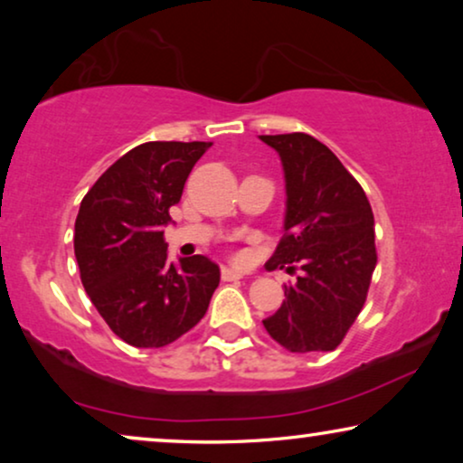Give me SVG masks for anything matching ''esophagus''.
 Listing matches in <instances>:
<instances>
[{
    "instance_id": "esophagus-1",
    "label": "esophagus",
    "mask_w": 463,
    "mask_h": 463,
    "mask_svg": "<svg viewBox=\"0 0 463 463\" xmlns=\"http://www.w3.org/2000/svg\"><path fill=\"white\" fill-rule=\"evenodd\" d=\"M221 278H223L225 282H233V280H240V278H242V274H240L238 269L223 268V269H221Z\"/></svg>"
}]
</instances>
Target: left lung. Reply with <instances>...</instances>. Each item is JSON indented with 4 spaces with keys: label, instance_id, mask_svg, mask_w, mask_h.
<instances>
[{
    "label": "left lung",
    "instance_id": "left-lung-1",
    "mask_svg": "<svg viewBox=\"0 0 463 463\" xmlns=\"http://www.w3.org/2000/svg\"><path fill=\"white\" fill-rule=\"evenodd\" d=\"M259 138L278 151L287 183L284 236L265 268L303 269L263 326L288 352H331L358 318L377 265L371 204L318 138L306 132Z\"/></svg>",
    "mask_w": 463,
    "mask_h": 463
}]
</instances>
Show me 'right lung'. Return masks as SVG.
Listing matches in <instances>:
<instances>
[{
  "label": "right lung",
  "mask_w": 463,
  "mask_h": 463,
  "mask_svg": "<svg viewBox=\"0 0 463 463\" xmlns=\"http://www.w3.org/2000/svg\"><path fill=\"white\" fill-rule=\"evenodd\" d=\"M211 143L151 141L124 154L90 187L75 219V259L88 297L135 347L173 344L204 318L219 265L204 255L168 263L164 225Z\"/></svg>",
  "instance_id": "1"
}]
</instances>
